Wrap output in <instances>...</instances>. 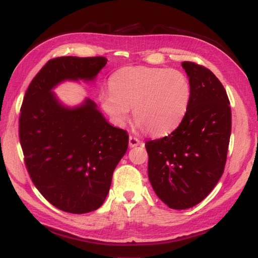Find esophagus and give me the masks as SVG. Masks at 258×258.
<instances>
[{
  "mask_svg": "<svg viewBox=\"0 0 258 258\" xmlns=\"http://www.w3.org/2000/svg\"><path fill=\"white\" fill-rule=\"evenodd\" d=\"M128 142H130L131 147H135V146H138L140 144V140L138 138H135V136H132V135L130 136Z\"/></svg>",
  "mask_w": 258,
  "mask_h": 258,
  "instance_id": "1",
  "label": "esophagus"
}]
</instances>
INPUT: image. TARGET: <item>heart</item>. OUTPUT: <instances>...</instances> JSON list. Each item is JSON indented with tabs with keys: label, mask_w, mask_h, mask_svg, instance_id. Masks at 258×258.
Returning <instances> with one entry per match:
<instances>
[{
	"label": "heart",
	"mask_w": 258,
	"mask_h": 258,
	"mask_svg": "<svg viewBox=\"0 0 258 258\" xmlns=\"http://www.w3.org/2000/svg\"><path fill=\"white\" fill-rule=\"evenodd\" d=\"M108 89L101 104L115 123L125 125L133 107L140 127L156 136L177 127L191 96L190 82L182 71L145 65L117 70L108 80Z\"/></svg>",
	"instance_id": "obj_1"
}]
</instances>
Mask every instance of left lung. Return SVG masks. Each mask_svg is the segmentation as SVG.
<instances>
[{"label": "left lung", "mask_w": 258, "mask_h": 258, "mask_svg": "<svg viewBox=\"0 0 258 258\" xmlns=\"http://www.w3.org/2000/svg\"><path fill=\"white\" fill-rule=\"evenodd\" d=\"M191 86L187 112L165 138L147 141L149 179L173 210L199 204L215 187L225 167L232 112L224 86L212 71L183 62Z\"/></svg>", "instance_id": "obj_1"}]
</instances>
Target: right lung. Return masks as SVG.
Instances as JSON below:
<instances>
[{
	"mask_svg": "<svg viewBox=\"0 0 258 258\" xmlns=\"http://www.w3.org/2000/svg\"><path fill=\"white\" fill-rule=\"evenodd\" d=\"M106 62L103 56L50 59L32 80L21 106L19 135L27 172L44 199L67 213L102 206L128 135L108 124L90 98L68 108L52 89L65 80H94Z\"/></svg>",
	"mask_w": 258,
	"mask_h": 258,
	"instance_id": "obj_1",
	"label": "right lung"
}]
</instances>
